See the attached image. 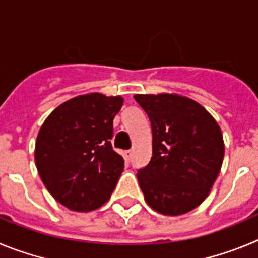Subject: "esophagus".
Returning a JSON list of instances; mask_svg holds the SVG:
<instances>
[{
  "instance_id": "obj_1",
  "label": "esophagus",
  "mask_w": 258,
  "mask_h": 258,
  "mask_svg": "<svg viewBox=\"0 0 258 258\" xmlns=\"http://www.w3.org/2000/svg\"><path fill=\"white\" fill-rule=\"evenodd\" d=\"M123 157L126 161H131V157H132V152L131 150H126V152L123 153Z\"/></svg>"
}]
</instances>
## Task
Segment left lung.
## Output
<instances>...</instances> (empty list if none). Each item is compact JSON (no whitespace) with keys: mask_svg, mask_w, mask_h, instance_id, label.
<instances>
[{"mask_svg":"<svg viewBox=\"0 0 258 258\" xmlns=\"http://www.w3.org/2000/svg\"><path fill=\"white\" fill-rule=\"evenodd\" d=\"M150 119L153 153L138 171L146 203L167 216L184 215L207 198L219 176L225 145L215 118L176 94L135 95Z\"/></svg>","mask_w":258,"mask_h":258,"instance_id":"1","label":"left lung"}]
</instances>
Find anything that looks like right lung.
<instances>
[{"mask_svg": "<svg viewBox=\"0 0 258 258\" xmlns=\"http://www.w3.org/2000/svg\"><path fill=\"white\" fill-rule=\"evenodd\" d=\"M123 97L99 92L62 103L39 130L34 161L46 189L77 212L103 206L123 172V158L113 150V119Z\"/></svg>", "mask_w": 258, "mask_h": 258, "instance_id": "right-lung-1", "label": "right lung"}]
</instances>
